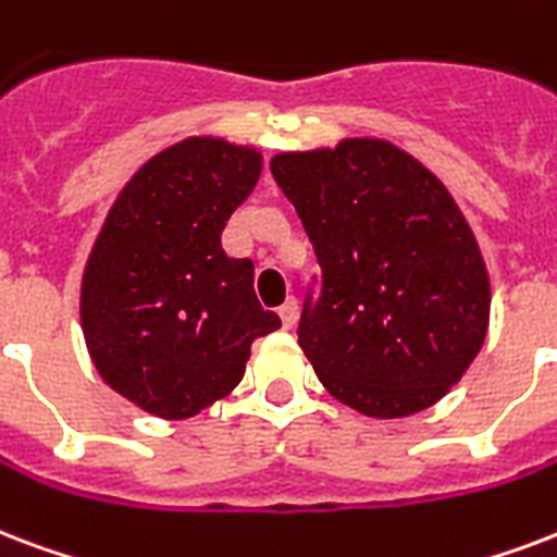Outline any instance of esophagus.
<instances>
[{"label":"esophagus","mask_w":557,"mask_h":557,"mask_svg":"<svg viewBox=\"0 0 557 557\" xmlns=\"http://www.w3.org/2000/svg\"><path fill=\"white\" fill-rule=\"evenodd\" d=\"M280 321H283L286 330H292V326L297 324V300H286V304L280 307Z\"/></svg>","instance_id":"34e87169"}]
</instances>
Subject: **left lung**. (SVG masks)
<instances>
[{
  "mask_svg": "<svg viewBox=\"0 0 557 557\" xmlns=\"http://www.w3.org/2000/svg\"><path fill=\"white\" fill-rule=\"evenodd\" d=\"M271 175L321 265L297 324L318 380L368 418L430 409L476 359L491 315L485 260L447 186L385 139L286 151Z\"/></svg>",
  "mask_w": 557,
  "mask_h": 557,
  "instance_id": "8db88e82",
  "label": "left lung"
}]
</instances>
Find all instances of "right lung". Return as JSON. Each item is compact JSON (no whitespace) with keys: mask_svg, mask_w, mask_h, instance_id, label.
I'll list each match as a JSON object with an SVG mask.
<instances>
[{"mask_svg":"<svg viewBox=\"0 0 557 557\" xmlns=\"http://www.w3.org/2000/svg\"><path fill=\"white\" fill-rule=\"evenodd\" d=\"M260 172L257 148L189 137L110 207L81 280V326L101 380L148 414L184 420L227 397L253 338L280 326L257 300L253 262L222 248Z\"/></svg>","mask_w":557,"mask_h":557,"instance_id":"obj_1","label":"right lung"}]
</instances>
